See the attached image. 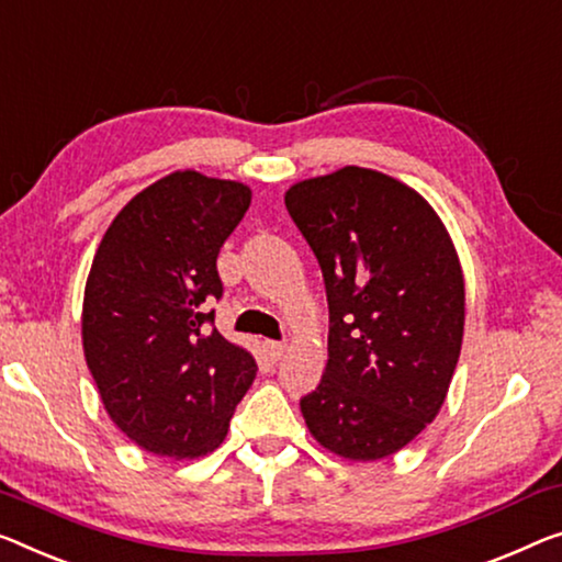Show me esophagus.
I'll return each mask as SVG.
<instances>
[{
	"label": "esophagus",
	"instance_id": "esophagus-1",
	"mask_svg": "<svg viewBox=\"0 0 562 562\" xmlns=\"http://www.w3.org/2000/svg\"><path fill=\"white\" fill-rule=\"evenodd\" d=\"M284 350H288V346H284V342H278V340L267 342V356H270L272 361H280V358L284 356Z\"/></svg>",
	"mask_w": 562,
	"mask_h": 562
}]
</instances>
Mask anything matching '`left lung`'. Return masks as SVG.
I'll use <instances>...</instances> for the list:
<instances>
[{"label": "left lung", "instance_id": "left-lung-1", "mask_svg": "<svg viewBox=\"0 0 562 562\" xmlns=\"http://www.w3.org/2000/svg\"><path fill=\"white\" fill-rule=\"evenodd\" d=\"M284 206L323 270V381L300 398L321 447L350 462L396 454L437 418L464 335V274L429 201L346 166L297 181Z\"/></svg>", "mask_w": 562, "mask_h": 562}]
</instances>
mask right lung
<instances>
[{
	"mask_svg": "<svg viewBox=\"0 0 562 562\" xmlns=\"http://www.w3.org/2000/svg\"><path fill=\"white\" fill-rule=\"evenodd\" d=\"M239 181L173 171L125 204L100 239L82 300V350L108 416L140 449L191 459L227 437L252 353L206 325L216 257L249 209Z\"/></svg>",
	"mask_w": 562,
	"mask_h": 562,
	"instance_id": "right-lung-1",
	"label": "right lung"
}]
</instances>
